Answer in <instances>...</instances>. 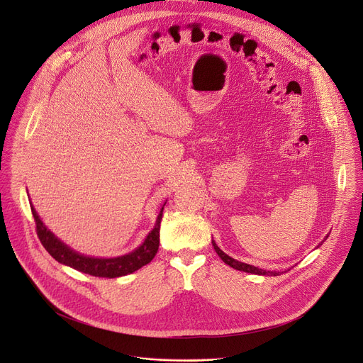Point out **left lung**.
Returning a JSON list of instances; mask_svg holds the SVG:
<instances>
[{
    "label": "left lung",
    "mask_w": 363,
    "mask_h": 363,
    "mask_svg": "<svg viewBox=\"0 0 363 363\" xmlns=\"http://www.w3.org/2000/svg\"><path fill=\"white\" fill-rule=\"evenodd\" d=\"M213 245H214V250L217 251V254L220 255L221 260H223L225 264H228L230 267L235 269V270L245 272V273H251V274H258V276H280V272H267V270L258 269V267H254V266H250V264H245V263H241V262L234 260V258H231L228 254H225V252L216 244L214 240H213ZM319 245H320V244H319Z\"/></svg>",
    "instance_id": "left-lung-1"
}]
</instances>
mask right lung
<instances>
[{"mask_svg":"<svg viewBox=\"0 0 363 363\" xmlns=\"http://www.w3.org/2000/svg\"><path fill=\"white\" fill-rule=\"evenodd\" d=\"M164 206L161 208V213L157 218V224H155L153 230L146 235L145 241L132 252L121 257H115V258H94V257H87L80 252H76L74 250L67 247L63 241H60L50 230H47V227L40 220L33 205H31V213L35 221L37 235L43 247L48 251V254L53 257L56 262L94 277L115 279V277L130 274L152 262V258L155 257V254H157L160 248V230H161Z\"/></svg>","mask_w":363,"mask_h":363,"instance_id":"right-lung-1","label":"right lung"}]
</instances>
